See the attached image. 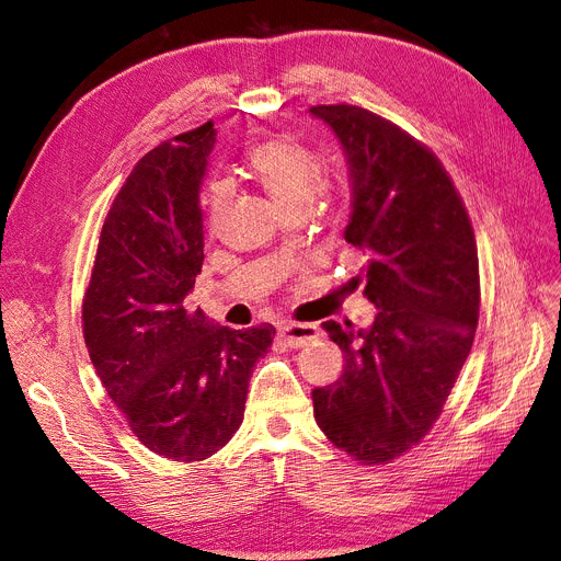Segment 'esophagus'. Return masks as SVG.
Returning <instances> with one entry per match:
<instances>
[{
    "instance_id": "esophagus-1",
    "label": "esophagus",
    "mask_w": 561,
    "mask_h": 561,
    "mask_svg": "<svg viewBox=\"0 0 561 561\" xmlns=\"http://www.w3.org/2000/svg\"><path fill=\"white\" fill-rule=\"evenodd\" d=\"M318 334L320 330L318 325H313V322H290V320L278 322V336L290 348H299L304 344L313 342V339H318Z\"/></svg>"
}]
</instances>
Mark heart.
Here are the masks:
<instances>
[{
	"label": "heart",
	"instance_id": "obj_1",
	"mask_svg": "<svg viewBox=\"0 0 561 561\" xmlns=\"http://www.w3.org/2000/svg\"><path fill=\"white\" fill-rule=\"evenodd\" d=\"M245 163L264 192L287 213L309 208L320 186V163L313 151L287 135L266 138L252 145L245 154ZM208 225L217 229L231 206V190L227 184L210 186L208 198Z\"/></svg>",
	"mask_w": 561,
	"mask_h": 561
}]
</instances>
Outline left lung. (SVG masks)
Wrapping results in <instances>:
<instances>
[{"label":"left lung","instance_id":"left-lung-1","mask_svg":"<svg viewBox=\"0 0 561 561\" xmlns=\"http://www.w3.org/2000/svg\"><path fill=\"white\" fill-rule=\"evenodd\" d=\"M311 114L344 149V239L365 252V297L379 309L369 328L322 322L344 353V371L313 388V416L334 447L381 466L428 435L461 375L480 316L478 243L426 145L355 105Z\"/></svg>","mask_w":561,"mask_h":561}]
</instances>
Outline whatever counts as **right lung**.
<instances>
[{
	"label": "right lung",
	"instance_id": "1",
	"mask_svg": "<svg viewBox=\"0 0 561 561\" xmlns=\"http://www.w3.org/2000/svg\"><path fill=\"white\" fill-rule=\"evenodd\" d=\"M213 122L161 142L133 168L105 217L83 295V339L107 396L140 443L203 461L239 431L252 367L276 328L231 330L186 309L203 266L198 192Z\"/></svg>",
	"mask_w": 561,
	"mask_h": 561
}]
</instances>
